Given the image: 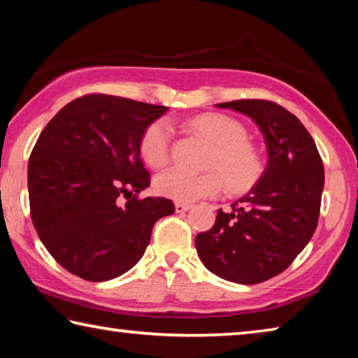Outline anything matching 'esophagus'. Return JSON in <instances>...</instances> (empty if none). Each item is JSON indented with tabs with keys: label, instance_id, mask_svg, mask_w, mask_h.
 Returning <instances> with one entry per match:
<instances>
[{
	"label": "esophagus",
	"instance_id": "esophagus-1",
	"mask_svg": "<svg viewBox=\"0 0 358 358\" xmlns=\"http://www.w3.org/2000/svg\"><path fill=\"white\" fill-rule=\"evenodd\" d=\"M192 207L191 203H181V202H177L175 203V211H177V213H185V211H187Z\"/></svg>",
	"mask_w": 358,
	"mask_h": 358
}]
</instances>
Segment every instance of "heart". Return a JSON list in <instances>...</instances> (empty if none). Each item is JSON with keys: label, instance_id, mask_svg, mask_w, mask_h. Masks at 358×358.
<instances>
[{"label": "heart", "instance_id": "obj_1", "mask_svg": "<svg viewBox=\"0 0 358 358\" xmlns=\"http://www.w3.org/2000/svg\"><path fill=\"white\" fill-rule=\"evenodd\" d=\"M189 129L213 145L203 173H189L181 169H167L155 178V189L175 202L191 203L216 197L227 187L234 192L250 189L264 172V159L256 145L248 141L246 129L237 120L221 113H205L192 118ZM173 129L161 118L143 131L141 155L150 167L161 169L171 159Z\"/></svg>", "mask_w": 358, "mask_h": 358}]
</instances>
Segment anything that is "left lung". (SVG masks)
<instances>
[{
    "label": "left lung",
    "instance_id": "obj_1",
    "mask_svg": "<svg viewBox=\"0 0 358 358\" xmlns=\"http://www.w3.org/2000/svg\"><path fill=\"white\" fill-rule=\"evenodd\" d=\"M251 117L268 148V166L250 194L217 210L216 222L196 237L203 265L222 280L257 284L294 262L317 227L324 164L295 115L265 99L216 104Z\"/></svg>",
    "mask_w": 358,
    "mask_h": 358
}]
</instances>
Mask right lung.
I'll return each mask as SVG.
<instances>
[{"mask_svg": "<svg viewBox=\"0 0 358 358\" xmlns=\"http://www.w3.org/2000/svg\"><path fill=\"white\" fill-rule=\"evenodd\" d=\"M167 110L112 94H85L41 132L28 162L29 213L47 251L82 280L107 281L132 268L155 222L172 215L150 185L143 131Z\"/></svg>", "mask_w": 358, "mask_h": 358, "instance_id": "right-lung-1", "label": "right lung"}]
</instances>
